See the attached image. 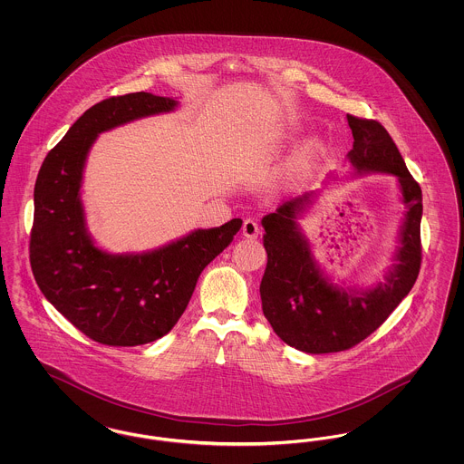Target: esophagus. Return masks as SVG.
<instances>
[{
	"label": "esophagus",
	"instance_id": "esophagus-1",
	"mask_svg": "<svg viewBox=\"0 0 464 464\" xmlns=\"http://www.w3.org/2000/svg\"><path fill=\"white\" fill-rule=\"evenodd\" d=\"M261 233V226L257 219H246L243 222V237L246 238H257Z\"/></svg>",
	"mask_w": 464,
	"mask_h": 464
}]
</instances>
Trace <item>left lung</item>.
<instances>
[{"label": "left lung", "mask_w": 464, "mask_h": 464, "mask_svg": "<svg viewBox=\"0 0 464 464\" xmlns=\"http://www.w3.org/2000/svg\"><path fill=\"white\" fill-rule=\"evenodd\" d=\"M353 150L348 153L358 170H377L398 177L407 205L398 265L369 292H344L334 287L318 271L308 242L295 218L308 195L290 199L263 218L267 266L261 282L263 313L276 335L288 346L306 353L344 352L367 339L414 287L420 275L422 245L420 184L405 167L386 129L369 118L348 114Z\"/></svg>", "instance_id": "8db88e82"}]
</instances>
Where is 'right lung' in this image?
I'll return each instance as SVG.
<instances>
[{"mask_svg": "<svg viewBox=\"0 0 464 464\" xmlns=\"http://www.w3.org/2000/svg\"><path fill=\"white\" fill-rule=\"evenodd\" d=\"M176 106V101L148 92L97 102L48 151L34 184L29 240L34 280L78 331L104 346H139L172 331L203 267L242 227V219H231L140 256H110L90 240L80 188L93 139L121 123Z\"/></svg>", "mask_w": 464, "mask_h": 464, "instance_id": "1", "label": "right lung"}]
</instances>
